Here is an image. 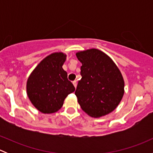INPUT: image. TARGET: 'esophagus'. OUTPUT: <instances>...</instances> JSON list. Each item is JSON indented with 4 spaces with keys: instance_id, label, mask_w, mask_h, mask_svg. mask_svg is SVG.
Here are the masks:
<instances>
[{
    "instance_id": "1",
    "label": "esophagus",
    "mask_w": 153,
    "mask_h": 153,
    "mask_svg": "<svg viewBox=\"0 0 153 153\" xmlns=\"http://www.w3.org/2000/svg\"><path fill=\"white\" fill-rule=\"evenodd\" d=\"M72 84H73V85H74V86H75V88L77 87V84H77V81H74L73 82H72Z\"/></svg>"
}]
</instances>
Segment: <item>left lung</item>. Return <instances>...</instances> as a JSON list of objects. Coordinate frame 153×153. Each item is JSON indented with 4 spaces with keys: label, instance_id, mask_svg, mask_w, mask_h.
Masks as SVG:
<instances>
[{
    "label": "left lung",
    "instance_id": "8db88e82",
    "mask_svg": "<svg viewBox=\"0 0 153 153\" xmlns=\"http://www.w3.org/2000/svg\"><path fill=\"white\" fill-rule=\"evenodd\" d=\"M76 56L82 66L81 79L75 95L88 115L100 118L116 109L124 94V81L112 58L97 49L79 51Z\"/></svg>",
    "mask_w": 153,
    "mask_h": 153
}]
</instances>
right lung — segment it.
Instances as JSON below:
<instances>
[{"instance_id":"obj_1","label":"right lung","mask_w":153,"mask_h":153,"mask_svg":"<svg viewBox=\"0 0 153 153\" xmlns=\"http://www.w3.org/2000/svg\"><path fill=\"white\" fill-rule=\"evenodd\" d=\"M66 59L64 52L50 54L38 64L27 79V96L42 113L58 112L67 95L75 91V86L67 79V72L62 68Z\"/></svg>"}]
</instances>
